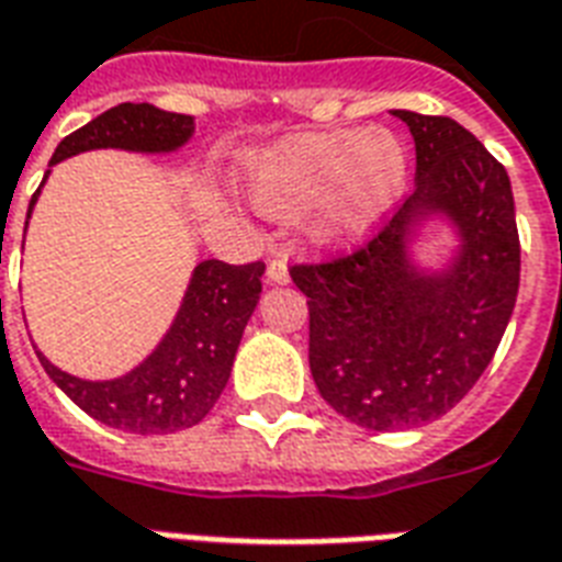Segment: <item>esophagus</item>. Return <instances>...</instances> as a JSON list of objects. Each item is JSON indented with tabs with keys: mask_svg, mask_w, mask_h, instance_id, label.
Returning <instances> with one entry per match:
<instances>
[{
	"mask_svg": "<svg viewBox=\"0 0 562 562\" xmlns=\"http://www.w3.org/2000/svg\"><path fill=\"white\" fill-rule=\"evenodd\" d=\"M267 278L269 284H290V263H286L284 255H276V258L269 260Z\"/></svg>",
	"mask_w": 562,
	"mask_h": 562,
	"instance_id": "34e87169",
	"label": "esophagus"
}]
</instances>
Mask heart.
I'll return each mask as SVG.
<instances>
[{
  "label": "heart",
  "instance_id": "obj_1",
  "mask_svg": "<svg viewBox=\"0 0 562 562\" xmlns=\"http://www.w3.org/2000/svg\"><path fill=\"white\" fill-rule=\"evenodd\" d=\"M411 151L390 128L295 134L251 160L249 190L269 216L307 211V228L325 246L367 240L402 204Z\"/></svg>",
  "mask_w": 562,
  "mask_h": 562
}]
</instances>
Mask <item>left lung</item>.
Listing matches in <instances>:
<instances>
[{
    "instance_id": "8db88e82",
    "label": "left lung",
    "mask_w": 562,
    "mask_h": 562,
    "mask_svg": "<svg viewBox=\"0 0 562 562\" xmlns=\"http://www.w3.org/2000/svg\"><path fill=\"white\" fill-rule=\"evenodd\" d=\"M416 143V190L349 258L290 269L311 311V372L360 428L439 419L490 367L519 293V232L507 169L448 116L393 111ZM446 221L459 246L422 268L412 243Z\"/></svg>"
}]
</instances>
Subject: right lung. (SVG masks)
<instances>
[{
  "label": "right lung",
  "mask_w": 562,
  "mask_h": 562,
  "mask_svg": "<svg viewBox=\"0 0 562 562\" xmlns=\"http://www.w3.org/2000/svg\"><path fill=\"white\" fill-rule=\"evenodd\" d=\"M193 116L169 114L149 102H123L58 143L52 167L90 149L169 155L190 143ZM49 176V169H46ZM46 184V178L41 187ZM41 190L32 195L29 216ZM29 225V222H25ZM263 263L232 267L222 260L195 263L176 319L149 358L111 381H87L58 369L37 351L46 375L85 413L128 434H176L211 413L232 378L234 355L260 302Z\"/></svg>",
  "instance_id": "1"
}]
</instances>
